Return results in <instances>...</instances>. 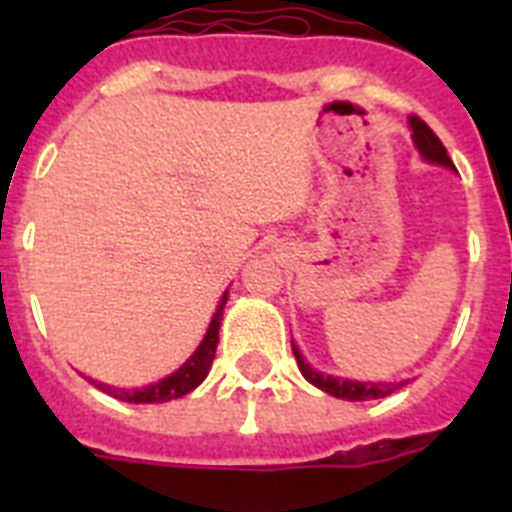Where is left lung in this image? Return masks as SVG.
<instances>
[{"label":"left lung","mask_w":512,"mask_h":512,"mask_svg":"<svg viewBox=\"0 0 512 512\" xmlns=\"http://www.w3.org/2000/svg\"><path fill=\"white\" fill-rule=\"evenodd\" d=\"M410 128H413V140L415 146H418L420 156L425 161H431V164H441L449 166V169H456L454 161L449 158L443 143L438 140V135L433 133L418 115L410 117ZM292 354H295L297 366H300L302 377L307 379L310 384H315L318 390L328 392L333 397H341V400H351V402H361V400H377V397H387L392 392H397L402 384L408 382H354V379H336V377H323L320 372H315L305 359H302L300 348L292 343Z\"/></svg>","instance_id":"left-lung-1"}]
</instances>
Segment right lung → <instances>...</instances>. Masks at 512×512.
<instances>
[{
    "instance_id": "right-lung-1",
    "label": "right lung",
    "mask_w": 512,
    "mask_h": 512,
    "mask_svg": "<svg viewBox=\"0 0 512 512\" xmlns=\"http://www.w3.org/2000/svg\"><path fill=\"white\" fill-rule=\"evenodd\" d=\"M225 300H228V292L223 295V302H220L215 318H212L210 328H207L205 341H202L200 348L189 356L187 364H182V369H176L171 377L161 379V382L156 384H148V387H143V390H117V387H110V384H102V382H94V387L107 392V395L117 397V400L138 402V405H143V402H169V400H176V397L189 395L194 387H200L202 379H205L207 372H210L212 359H215V348H217V341H220V338H217V330H220V320H223Z\"/></svg>"
}]
</instances>
